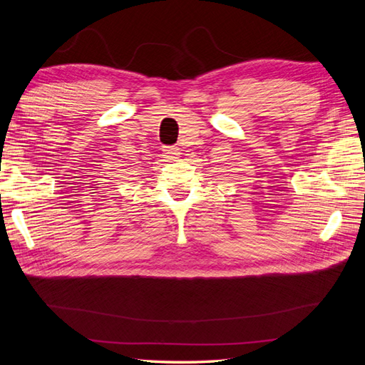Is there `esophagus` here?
I'll list each match as a JSON object with an SVG mask.
<instances>
[{
	"mask_svg": "<svg viewBox=\"0 0 365 365\" xmlns=\"http://www.w3.org/2000/svg\"><path fill=\"white\" fill-rule=\"evenodd\" d=\"M163 152H164V155L168 157L169 160H176V158L180 157V153H181L178 146H164Z\"/></svg>",
	"mask_w": 365,
	"mask_h": 365,
	"instance_id": "1",
	"label": "esophagus"
}]
</instances>
